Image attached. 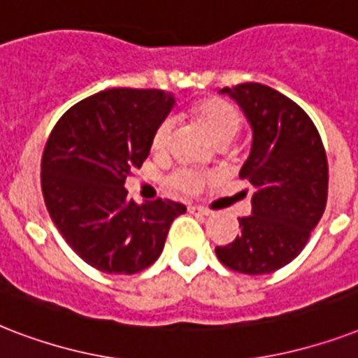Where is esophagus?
<instances>
[{"instance_id":"1","label":"esophagus","mask_w":358,"mask_h":358,"mask_svg":"<svg viewBox=\"0 0 358 358\" xmlns=\"http://www.w3.org/2000/svg\"><path fill=\"white\" fill-rule=\"evenodd\" d=\"M189 212L195 213V215H210V210H208V208L195 206V204H193V206H189Z\"/></svg>"}]
</instances>
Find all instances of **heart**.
<instances>
[{
  "instance_id": "b5f03b06",
  "label": "heart",
  "mask_w": 358,
  "mask_h": 358,
  "mask_svg": "<svg viewBox=\"0 0 358 358\" xmlns=\"http://www.w3.org/2000/svg\"><path fill=\"white\" fill-rule=\"evenodd\" d=\"M189 115L206 129L213 143H219L223 139L232 141L241 129V115L232 103L223 98L213 96L199 100L189 108ZM171 131H173V122L169 119L162 120L154 129L150 148L156 156H162L169 150ZM206 182L208 174L195 171V169H178L176 173L169 176V184L182 193H196L202 189V185Z\"/></svg>"
}]
</instances>
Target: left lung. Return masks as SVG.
<instances>
[{
  "label": "left lung",
  "instance_id": "1",
  "mask_svg": "<svg viewBox=\"0 0 358 358\" xmlns=\"http://www.w3.org/2000/svg\"><path fill=\"white\" fill-rule=\"evenodd\" d=\"M252 128L250 154L239 171L252 191L241 234L215 247L219 262L247 275L273 273L305 249L327 204L329 167L322 137L303 109L260 83L224 87ZM245 193V191H243Z\"/></svg>",
  "mask_w": 358,
  "mask_h": 358
}]
</instances>
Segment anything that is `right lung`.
<instances>
[{"instance_id": "obj_1", "label": "right lung", "mask_w": 358, "mask_h": 358, "mask_svg": "<svg viewBox=\"0 0 358 358\" xmlns=\"http://www.w3.org/2000/svg\"><path fill=\"white\" fill-rule=\"evenodd\" d=\"M173 106V94L157 89H108L72 106L48 137L41 163L48 212L98 271L134 275L152 266L173 221L185 213L169 199L135 204L124 187Z\"/></svg>"}]
</instances>
